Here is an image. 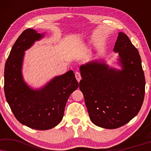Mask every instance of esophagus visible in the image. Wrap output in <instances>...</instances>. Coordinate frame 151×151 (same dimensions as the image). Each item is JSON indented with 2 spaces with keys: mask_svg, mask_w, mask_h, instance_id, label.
<instances>
[{
  "mask_svg": "<svg viewBox=\"0 0 151 151\" xmlns=\"http://www.w3.org/2000/svg\"><path fill=\"white\" fill-rule=\"evenodd\" d=\"M75 76H76V80H77L78 82H79L80 81V80H81V75H80V73H79V72H76Z\"/></svg>",
  "mask_w": 151,
  "mask_h": 151,
  "instance_id": "34e87169",
  "label": "esophagus"
}]
</instances>
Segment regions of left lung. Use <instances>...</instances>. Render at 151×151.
<instances>
[{
    "label": "left lung",
    "instance_id": "8db88e82",
    "mask_svg": "<svg viewBox=\"0 0 151 151\" xmlns=\"http://www.w3.org/2000/svg\"><path fill=\"white\" fill-rule=\"evenodd\" d=\"M113 51L118 53L121 69L98 60L80 67V89L91 120L108 129L122 127L135 117L145 93L141 58L124 33H119Z\"/></svg>",
    "mask_w": 151,
    "mask_h": 151
}]
</instances>
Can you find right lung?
<instances>
[{
	"instance_id": "1",
	"label": "right lung",
	"mask_w": 151,
	"mask_h": 151,
	"mask_svg": "<svg viewBox=\"0 0 151 151\" xmlns=\"http://www.w3.org/2000/svg\"><path fill=\"white\" fill-rule=\"evenodd\" d=\"M44 36L33 29L24 30L12 47L4 73L5 98L14 116L22 124L42 131L60 122L68 98L78 87L72 70L55 76L38 89L24 82L22 73L24 51Z\"/></svg>"
}]
</instances>
